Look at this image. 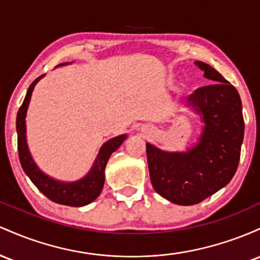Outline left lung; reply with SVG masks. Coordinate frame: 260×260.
I'll return each mask as SVG.
<instances>
[{
    "label": "left lung",
    "instance_id": "obj_1",
    "mask_svg": "<svg viewBox=\"0 0 260 260\" xmlns=\"http://www.w3.org/2000/svg\"><path fill=\"white\" fill-rule=\"evenodd\" d=\"M212 83L186 99L204 126L195 145L168 152L147 142L148 171L154 190L177 205L199 204L230 183L237 171L244 121L237 89L214 67L195 61Z\"/></svg>",
    "mask_w": 260,
    "mask_h": 260
}]
</instances>
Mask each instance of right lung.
Masks as SVG:
<instances>
[{
    "label": "right lung",
    "mask_w": 260,
    "mask_h": 260,
    "mask_svg": "<svg viewBox=\"0 0 260 260\" xmlns=\"http://www.w3.org/2000/svg\"><path fill=\"white\" fill-rule=\"evenodd\" d=\"M69 62L60 63L59 66L67 65ZM71 63V62H70ZM45 75L38 77L33 83L29 86L27 94H25L23 104L20 106L18 114H17V134H18V153L19 161L22 165L23 171L29 177V179L33 182V184L39 189L42 193L49 198L54 203L61 204V205L67 206H84L94 201L101 194L102 189L104 185V169H106L107 162L109 159L110 154L120 147L122 142L126 140V134L115 136V138L108 140L106 144L101 147L97 154L92 168L89 169L88 173L81 179L75 180V182H61V180L55 179L38 167V165L31 157L30 151H29L27 144V125H25V116H27V110L29 102H30L31 93H33L34 87L42 80Z\"/></svg>",
    "instance_id": "right-lung-1"
}]
</instances>
